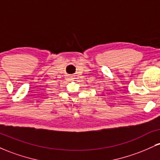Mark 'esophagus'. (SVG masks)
<instances>
[{
  "instance_id": "34e87169",
  "label": "esophagus",
  "mask_w": 160,
  "mask_h": 160,
  "mask_svg": "<svg viewBox=\"0 0 160 160\" xmlns=\"http://www.w3.org/2000/svg\"><path fill=\"white\" fill-rule=\"evenodd\" d=\"M74 77H73V76H68V80H74Z\"/></svg>"
}]
</instances>
